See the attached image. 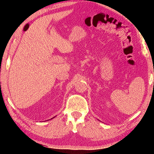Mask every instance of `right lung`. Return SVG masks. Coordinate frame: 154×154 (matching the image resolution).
I'll return each instance as SVG.
<instances>
[{
	"instance_id": "obj_1",
	"label": "right lung",
	"mask_w": 154,
	"mask_h": 154,
	"mask_svg": "<svg viewBox=\"0 0 154 154\" xmlns=\"http://www.w3.org/2000/svg\"><path fill=\"white\" fill-rule=\"evenodd\" d=\"M51 119H52V118H51Z\"/></svg>"
}]
</instances>
